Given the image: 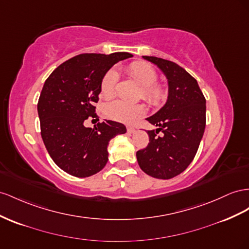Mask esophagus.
<instances>
[{
    "mask_svg": "<svg viewBox=\"0 0 249 249\" xmlns=\"http://www.w3.org/2000/svg\"><path fill=\"white\" fill-rule=\"evenodd\" d=\"M126 130H127V133H130V134L135 133V131H136L135 127H133V126H127Z\"/></svg>",
    "mask_w": 249,
    "mask_h": 249,
    "instance_id": "34e87169",
    "label": "esophagus"
}]
</instances>
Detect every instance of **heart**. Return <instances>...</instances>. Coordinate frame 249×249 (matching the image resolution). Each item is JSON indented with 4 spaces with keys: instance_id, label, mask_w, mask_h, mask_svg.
Returning a JSON list of instances; mask_svg holds the SVG:
<instances>
[{
    "instance_id": "obj_1",
    "label": "heart",
    "mask_w": 249,
    "mask_h": 249,
    "mask_svg": "<svg viewBox=\"0 0 249 249\" xmlns=\"http://www.w3.org/2000/svg\"><path fill=\"white\" fill-rule=\"evenodd\" d=\"M127 73L141 86V96L153 106L163 104L167 97V91L163 86L157 84L158 75L153 67L144 62H134L127 67ZM118 82V73L110 69L104 75L100 83V94L105 98L115 95ZM106 115L109 118L124 124H133L145 114L142 104H132L125 100L116 99L109 103L105 108Z\"/></svg>"
}]
</instances>
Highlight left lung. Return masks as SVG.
Returning <instances> with one entry per match:
<instances>
[{
    "mask_svg": "<svg viewBox=\"0 0 249 249\" xmlns=\"http://www.w3.org/2000/svg\"><path fill=\"white\" fill-rule=\"evenodd\" d=\"M167 79L165 105L146 120L158 129L147 131L150 142L136 153L140 169L157 179H171L191 164L205 129L206 102L197 80L171 60L142 56ZM162 130L164 135H157Z\"/></svg>",
    "mask_w": 249,
    "mask_h": 249,
    "instance_id": "left-lung-1",
    "label": "left lung"
}]
</instances>
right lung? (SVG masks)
I'll list each match as a JSON object with an SVG mask.
<instances>
[{"instance_id":"add662e5","label":"right lung","mask_w":249,"mask_h":249,"mask_svg":"<svg viewBox=\"0 0 249 249\" xmlns=\"http://www.w3.org/2000/svg\"><path fill=\"white\" fill-rule=\"evenodd\" d=\"M127 52L111 54L84 53L66 60L44 84L37 104L41 134L50 157L63 171L85 178L102 171L108 162V145L126 127L112 120L86 127L89 116L96 117L104 75Z\"/></svg>"}]
</instances>
